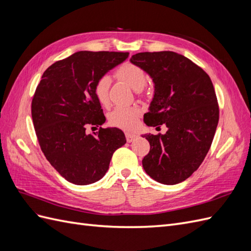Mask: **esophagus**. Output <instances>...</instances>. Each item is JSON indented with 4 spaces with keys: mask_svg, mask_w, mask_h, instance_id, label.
I'll return each mask as SVG.
<instances>
[{
    "mask_svg": "<svg viewBox=\"0 0 251 251\" xmlns=\"http://www.w3.org/2000/svg\"><path fill=\"white\" fill-rule=\"evenodd\" d=\"M126 138L127 142H133L136 138H137V136L132 133H126Z\"/></svg>",
    "mask_w": 251,
    "mask_h": 251,
    "instance_id": "esophagus-1",
    "label": "esophagus"
}]
</instances>
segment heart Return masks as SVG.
<instances>
[{
	"mask_svg": "<svg viewBox=\"0 0 251 251\" xmlns=\"http://www.w3.org/2000/svg\"><path fill=\"white\" fill-rule=\"evenodd\" d=\"M116 76L127 82L136 91H140L148 83V75L142 67L137 64L126 62L120 65L116 71ZM111 85V78L108 75H102L98 77L94 83V94L96 100L103 107H108L110 103L109 90ZM140 116V110L135 107H125L118 105L109 114V124L112 126L131 130L134 127L136 121Z\"/></svg>",
	"mask_w": 251,
	"mask_h": 251,
	"instance_id": "obj_1",
	"label": "heart"
}]
</instances>
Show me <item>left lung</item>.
Returning <instances> with one entry per match:
<instances>
[{
	"label": "left lung",
	"instance_id": "obj_1",
	"mask_svg": "<svg viewBox=\"0 0 251 251\" xmlns=\"http://www.w3.org/2000/svg\"><path fill=\"white\" fill-rule=\"evenodd\" d=\"M131 62L155 83L144 124L168 127L164 135H144L151 149L142 159L143 169L159 183H180L198 170L217 130L219 104L211 79L198 65L173 51L140 52Z\"/></svg>",
	"mask_w": 251,
	"mask_h": 251
}]
</instances>
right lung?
Returning <instances> with one entry per match:
<instances>
[{"label":"right lung","mask_w":251,"mask_h":251,"mask_svg":"<svg viewBox=\"0 0 251 251\" xmlns=\"http://www.w3.org/2000/svg\"><path fill=\"white\" fill-rule=\"evenodd\" d=\"M127 52L79 51L57 60L44 72L31 102L41 150L67 181L87 185L107 173L113 153L126 142L116 127L101 126L105 117L94 94V83L123 63Z\"/></svg>","instance_id":"add662e5"}]
</instances>
